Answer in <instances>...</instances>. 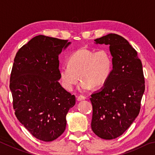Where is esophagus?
I'll return each instance as SVG.
<instances>
[{
	"label": "esophagus",
	"mask_w": 155,
	"mask_h": 155,
	"mask_svg": "<svg viewBox=\"0 0 155 155\" xmlns=\"http://www.w3.org/2000/svg\"><path fill=\"white\" fill-rule=\"evenodd\" d=\"M86 98L85 96H78V97H77V101H83V100H85Z\"/></svg>",
	"instance_id": "1"
}]
</instances>
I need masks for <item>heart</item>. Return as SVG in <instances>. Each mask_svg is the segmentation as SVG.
I'll list each match as a JSON object with an SVG mask.
<instances>
[{
  "label": "heart",
  "mask_w": 155,
  "mask_h": 155,
  "mask_svg": "<svg viewBox=\"0 0 155 155\" xmlns=\"http://www.w3.org/2000/svg\"><path fill=\"white\" fill-rule=\"evenodd\" d=\"M112 57L105 49L98 51L81 48L71 54L68 64L59 69L63 87L72 90L80 78L82 79L78 87L80 91H86L105 85L112 71Z\"/></svg>",
  "instance_id": "obj_1"
}]
</instances>
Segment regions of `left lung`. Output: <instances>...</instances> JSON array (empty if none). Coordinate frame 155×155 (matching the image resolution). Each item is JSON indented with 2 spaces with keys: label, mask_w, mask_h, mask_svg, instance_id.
Returning a JSON list of instances; mask_svg holds the SVG:
<instances>
[{
  "label": "left lung",
  "mask_w": 155,
  "mask_h": 155,
  "mask_svg": "<svg viewBox=\"0 0 155 155\" xmlns=\"http://www.w3.org/2000/svg\"><path fill=\"white\" fill-rule=\"evenodd\" d=\"M94 41L109 45L113 70L105 85L91 95V127L99 137L113 140L122 135L140 113L145 90L142 64L122 36L109 33Z\"/></svg>",
  "instance_id": "obj_1"
}]
</instances>
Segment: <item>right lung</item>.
I'll return each instance as SVG.
<instances>
[{
  "mask_svg": "<svg viewBox=\"0 0 155 155\" xmlns=\"http://www.w3.org/2000/svg\"><path fill=\"white\" fill-rule=\"evenodd\" d=\"M68 40L40 35L19 49L9 88L18 120L35 138L52 141L66 127V115L76 103L59 83V55Z\"/></svg>",
  "mask_w": 155,
  "mask_h": 155,
  "instance_id": "obj_1",
  "label": "right lung"
}]
</instances>
